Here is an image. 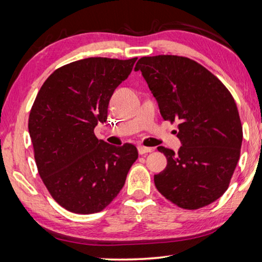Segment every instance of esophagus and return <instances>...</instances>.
Returning a JSON list of instances; mask_svg holds the SVG:
<instances>
[{
	"label": "esophagus",
	"instance_id": "1",
	"mask_svg": "<svg viewBox=\"0 0 262 262\" xmlns=\"http://www.w3.org/2000/svg\"><path fill=\"white\" fill-rule=\"evenodd\" d=\"M139 154L140 155H144V154H148V152H152L154 151V148H150V147H144V145H139Z\"/></svg>",
	"mask_w": 262,
	"mask_h": 262
}]
</instances>
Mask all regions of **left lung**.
Returning a JSON list of instances; mask_svg holds the SVG:
<instances>
[{
	"label": "left lung",
	"instance_id": "obj_1",
	"mask_svg": "<svg viewBox=\"0 0 262 262\" xmlns=\"http://www.w3.org/2000/svg\"><path fill=\"white\" fill-rule=\"evenodd\" d=\"M135 70H141L164 120L179 122V151L157 148L167 165L154 177L156 188L184 209L210 205L228 189L241 155L243 127L233 97L188 57L144 56Z\"/></svg>",
	"mask_w": 262,
	"mask_h": 262
}]
</instances>
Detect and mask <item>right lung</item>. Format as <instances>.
<instances>
[{
	"label": "right lung",
	"instance_id": "right-lung-1",
	"mask_svg": "<svg viewBox=\"0 0 262 262\" xmlns=\"http://www.w3.org/2000/svg\"><path fill=\"white\" fill-rule=\"evenodd\" d=\"M136 60L88 57L66 64L46 79L31 108L29 133L39 174L52 198L75 214L108 206L139 157L135 145L115 147L94 133Z\"/></svg>",
	"mask_w": 262,
	"mask_h": 262
}]
</instances>
